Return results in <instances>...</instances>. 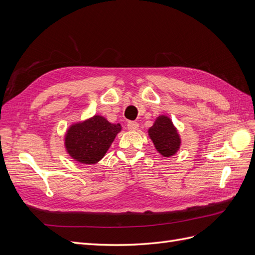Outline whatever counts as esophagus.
Here are the masks:
<instances>
[{"label":"esophagus","instance_id":"esophagus-1","mask_svg":"<svg viewBox=\"0 0 255 255\" xmlns=\"http://www.w3.org/2000/svg\"><path fill=\"white\" fill-rule=\"evenodd\" d=\"M138 128H139V125H138V123L135 121H129L128 123V130H136V129H138Z\"/></svg>","mask_w":255,"mask_h":255}]
</instances>
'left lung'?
Returning a JSON list of instances; mask_svg holds the SVG:
<instances>
[{
    "instance_id": "left-lung-1",
    "label": "left lung",
    "mask_w": 255,
    "mask_h": 255,
    "mask_svg": "<svg viewBox=\"0 0 255 255\" xmlns=\"http://www.w3.org/2000/svg\"><path fill=\"white\" fill-rule=\"evenodd\" d=\"M149 137L154 146L164 157H170L180 150L181 137L172 120L165 115H160L148 129Z\"/></svg>"
}]
</instances>
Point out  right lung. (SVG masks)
Wrapping results in <instances>:
<instances>
[{
    "instance_id": "obj_1",
    "label": "right lung",
    "mask_w": 255,
    "mask_h": 255,
    "mask_svg": "<svg viewBox=\"0 0 255 255\" xmlns=\"http://www.w3.org/2000/svg\"><path fill=\"white\" fill-rule=\"evenodd\" d=\"M121 128L119 123H111L100 115L73 123L65 135L66 151L79 163L97 164L104 157Z\"/></svg>"
}]
</instances>
